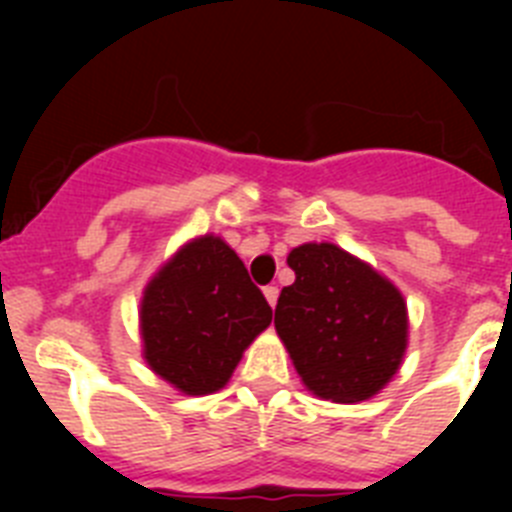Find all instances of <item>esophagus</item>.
Wrapping results in <instances>:
<instances>
[{"instance_id":"obj_1","label":"esophagus","mask_w":512,"mask_h":512,"mask_svg":"<svg viewBox=\"0 0 512 512\" xmlns=\"http://www.w3.org/2000/svg\"><path fill=\"white\" fill-rule=\"evenodd\" d=\"M264 297H266V302H269L271 307H277L279 289H277V287H264Z\"/></svg>"}]
</instances>
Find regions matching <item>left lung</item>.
<instances>
[{"mask_svg": "<svg viewBox=\"0 0 512 512\" xmlns=\"http://www.w3.org/2000/svg\"><path fill=\"white\" fill-rule=\"evenodd\" d=\"M274 328L302 384L320 400L354 405L390 384L408 351V305L372 264L336 243H302L287 256Z\"/></svg>", "mask_w": 512, "mask_h": 512, "instance_id": "8db88e82", "label": "left lung"}]
</instances>
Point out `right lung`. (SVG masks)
<instances>
[{
	"mask_svg": "<svg viewBox=\"0 0 512 512\" xmlns=\"http://www.w3.org/2000/svg\"><path fill=\"white\" fill-rule=\"evenodd\" d=\"M148 369L182 395H212L271 323V307L220 235H197L151 277L140 297Z\"/></svg>",
	"mask_w": 512,
	"mask_h": 512,
	"instance_id": "add662e5",
	"label": "right lung"
}]
</instances>
